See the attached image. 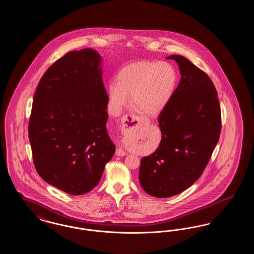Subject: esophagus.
I'll use <instances>...</instances> for the list:
<instances>
[{"label": "esophagus", "mask_w": 254, "mask_h": 254, "mask_svg": "<svg viewBox=\"0 0 254 254\" xmlns=\"http://www.w3.org/2000/svg\"><path fill=\"white\" fill-rule=\"evenodd\" d=\"M142 122V118L140 117H137L135 115H128V116H126L124 119H123V125H122V132L127 130V129H130L133 128L135 127H137L140 123ZM127 154V152L123 149V148H118L116 150V155L118 156H125Z\"/></svg>", "instance_id": "1"}]
</instances>
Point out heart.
<instances>
[{
  "label": "heart",
  "instance_id": "1",
  "mask_svg": "<svg viewBox=\"0 0 254 254\" xmlns=\"http://www.w3.org/2000/svg\"><path fill=\"white\" fill-rule=\"evenodd\" d=\"M177 81V72L169 63L135 62L122 68L117 74L116 83L109 84V108L114 114L121 113L127 97H130V105L136 111L155 116L169 105Z\"/></svg>",
  "mask_w": 254,
  "mask_h": 254
}]
</instances>
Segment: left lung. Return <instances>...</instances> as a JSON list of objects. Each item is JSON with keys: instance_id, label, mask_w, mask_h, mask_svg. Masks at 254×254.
Wrapping results in <instances>:
<instances>
[{"instance_id": "1", "label": "left lung", "mask_w": 254, "mask_h": 254, "mask_svg": "<svg viewBox=\"0 0 254 254\" xmlns=\"http://www.w3.org/2000/svg\"><path fill=\"white\" fill-rule=\"evenodd\" d=\"M181 80L158 118L162 139L141 160L139 181L145 192L171 197L189 189L205 170L221 133L217 91L206 73L181 55H170Z\"/></svg>"}]
</instances>
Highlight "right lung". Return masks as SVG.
<instances>
[{
  "mask_svg": "<svg viewBox=\"0 0 254 254\" xmlns=\"http://www.w3.org/2000/svg\"><path fill=\"white\" fill-rule=\"evenodd\" d=\"M100 62L93 49L67 52L43 75L33 98L28 138L35 169L71 195L93 190L115 152Z\"/></svg>",
  "mask_w": 254,
  "mask_h": 254,
  "instance_id": "obj_1",
  "label": "right lung"
}]
</instances>
